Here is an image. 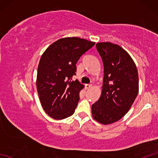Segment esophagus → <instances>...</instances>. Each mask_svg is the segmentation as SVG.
Returning <instances> with one entry per match:
<instances>
[{"instance_id": "obj_1", "label": "esophagus", "mask_w": 158, "mask_h": 158, "mask_svg": "<svg viewBox=\"0 0 158 158\" xmlns=\"http://www.w3.org/2000/svg\"><path fill=\"white\" fill-rule=\"evenodd\" d=\"M92 84H85V88L86 89H89L92 87Z\"/></svg>"}]
</instances>
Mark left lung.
I'll list each match as a JSON object with an SVG mask.
<instances>
[{
    "label": "left lung",
    "instance_id": "1",
    "mask_svg": "<svg viewBox=\"0 0 158 158\" xmlns=\"http://www.w3.org/2000/svg\"><path fill=\"white\" fill-rule=\"evenodd\" d=\"M104 64L102 94L92 106L94 119L102 124L117 122L128 112L139 93L135 63L120 46L110 42L96 44Z\"/></svg>",
    "mask_w": 158,
    "mask_h": 158
}]
</instances>
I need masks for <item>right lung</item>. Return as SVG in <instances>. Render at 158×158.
<instances>
[{"label": "right lung", "instance_id": "1", "mask_svg": "<svg viewBox=\"0 0 158 158\" xmlns=\"http://www.w3.org/2000/svg\"><path fill=\"white\" fill-rule=\"evenodd\" d=\"M95 45L78 37L60 39L49 46L40 60L36 88L45 113L55 119L71 116L79 100V92L84 85L76 75V64L83 53Z\"/></svg>", "mask_w": 158, "mask_h": 158}]
</instances>
